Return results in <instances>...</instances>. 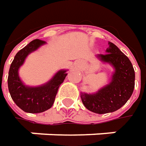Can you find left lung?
<instances>
[{"label": "left lung", "instance_id": "left-lung-1", "mask_svg": "<svg viewBox=\"0 0 146 146\" xmlns=\"http://www.w3.org/2000/svg\"><path fill=\"white\" fill-rule=\"evenodd\" d=\"M105 54L98 55L115 69L110 84L94 94H81L84 107L93 113L104 114L118 110L131 98L135 87V71L129 58L115 44L108 42Z\"/></svg>", "mask_w": 146, "mask_h": 146}]
</instances>
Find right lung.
Wrapping results in <instances>:
<instances>
[{"mask_svg":"<svg viewBox=\"0 0 146 146\" xmlns=\"http://www.w3.org/2000/svg\"><path fill=\"white\" fill-rule=\"evenodd\" d=\"M44 43L45 42L40 39L30 42L15 55L9 70L8 88L11 98L26 113H42L49 109L54 103L59 86L67 76L66 70H60L48 83L39 87H28L22 83L18 75L19 66L28 55Z\"/></svg>","mask_w":146,"mask_h":146,"instance_id":"right-lung-1","label":"right lung"}]
</instances>
